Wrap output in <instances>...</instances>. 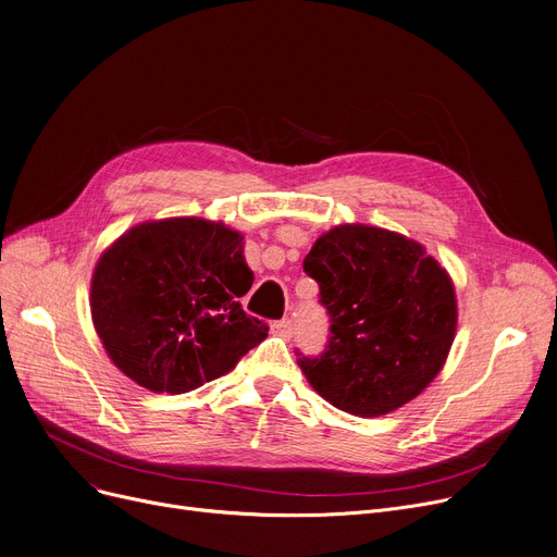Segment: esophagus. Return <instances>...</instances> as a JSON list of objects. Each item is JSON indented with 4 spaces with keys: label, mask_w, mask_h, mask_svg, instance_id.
Instances as JSON below:
<instances>
[{
    "label": "esophagus",
    "mask_w": 557,
    "mask_h": 557,
    "mask_svg": "<svg viewBox=\"0 0 557 557\" xmlns=\"http://www.w3.org/2000/svg\"><path fill=\"white\" fill-rule=\"evenodd\" d=\"M271 330H273L275 336H282L284 341H288L290 336H294V320H288V318L275 320V323L271 325Z\"/></svg>",
    "instance_id": "1"
}]
</instances>
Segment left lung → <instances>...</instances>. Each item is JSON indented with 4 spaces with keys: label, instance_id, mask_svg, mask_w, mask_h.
<instances>
[{
    "label": "left lung",
    "instance_id": "left-lung-1",
    "mask_svg": "<svg viewBox=\"0 0 557 557\" xmlns=\"http://www.w3.org/2000/svg\"><path fill=\"white\" fill-rule=\"evenodd\" d=\"M330 313L320 357H302L315 393L345 413L386 416L443 370L458 323L449 273L404 234L336 225L305 257Z\"/></svg>",
    "mask_w": 557,
    "mask_h": 557
}]
</instances>
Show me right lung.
Instances as JSON below:
<instances>
[{
  "mask_svg": "<svg viewBox=\"0 0 557 557\" xmlns=\"http://www.w3.org/2000/svg\"><path fill=\"white\" fill-rule=\"evenodd\" d=\"M252 280L237 230L196 216L146 221L97 261L95 330L135 384L189 393L230 372L269 336L267 323L237 300Z\"/></svg>",
  "mask_w": 557,
  "mask_h": 557,
  "instance_id": "obj_1",
  "label": "right lung"
}]
</instances>
